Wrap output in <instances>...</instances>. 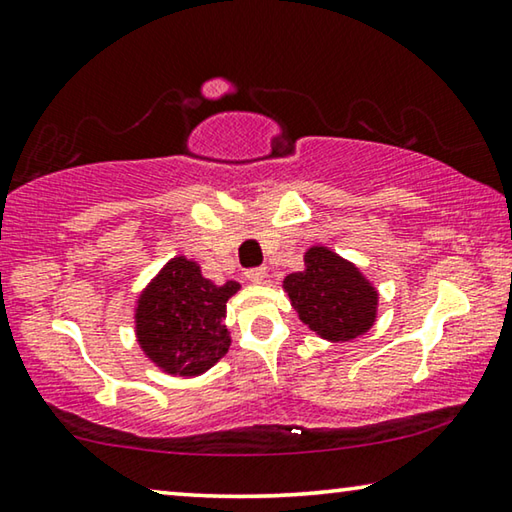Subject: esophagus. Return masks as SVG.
<instances>
[{
    "label": "esophagus",
    "instance_id": "obj_1",
    "mask_svg": "<svg viewBox=\"0 0 512 512\" xmlns=\"http://www.w3.org/2000/svg\"><path fill=\"white\" fill-rule=\"evenodd\" d=\"M246 277L253 284H264L266 277H268V271L262 266V268H250V271H246Z\"/></svg>",
    "mask_w": 512,
    "mask_h": 512
}]
</instances>
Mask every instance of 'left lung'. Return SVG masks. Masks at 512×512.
Wrapping results in <instances>:
<instances>
[{
  "label": "left lung",
  "mask_w": 512,
  "mask_h": 512,
  "mask_svg": "<svg viewBox=\"0 0 512 512\" xmlns=\"http://www.w3.org/2000/svg\"><path fill=\"white\" fill-rule=\"evenodd\" d=\"M305 268L284 277L282 289L298 318L329 343L368 334L379 318V291L361 268L336 250L314 244L305 250Z\"/></svg>",
  "instance_id": "8db88e82"
}]
</instances>
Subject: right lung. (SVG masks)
<instances>
[{"mask_svg":"<svg viewBox=\"0 0 512 512\" xmlns=\"http://www.w3.org/2000/svg\"><path fill=\"white\" fill-rule=\"evenodd\" d=\"M239 289L237 280H207L192 257H171L133 307L135 341L144 357L169 377H201L230 350L225 305Z\"/></svg>","mask_w":512,"mask_h":512,"instance_id":"right-lung-1","label":"right lung"}]
</instances>
